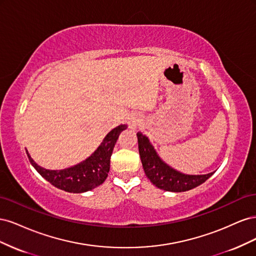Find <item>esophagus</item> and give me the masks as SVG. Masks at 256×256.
<instances>
[{
	"label": "esophagus",
	"mask_w": 256,
	"mask_h": 256,
	"mask_svg": "<svg viewBox=\"0 0 256 256\" xmlns=\"http://www.w3.org/2000/svg\"><path fill=\"white\" fill-rule=\"evenodd\" d=\"M129 127L131 129H136L138 126H140V124L142 122V116L138 113H131L129 115Z\"/></svg>",
	"instance_id": "obj_1"
}]
</instances>
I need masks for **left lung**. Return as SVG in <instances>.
Masks as SVG:
<instances>
[{
    "mask_svg": "<svg viewBox=\"0 0 256 256\" xmlns=\"http://www.w3.org/2000/svg\"><path fill=\"white\" fill-rule=\"evenodd\" d=\"M136 136L144 172L152 184L159 189L172 192L188 191L202 184L214 174L187 175L178 172L161 160L148 138L141 132H138Z\"/></svg>",
    "mask_w": 256,
    "mask_h": 256,
    "instance_id": "left-lung-1",
    "label": "left lung"
}]
</instances>
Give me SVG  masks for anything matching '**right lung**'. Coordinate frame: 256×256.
<instances>
[{
    "instance_id": "obj_1",
    "label": "right lung",
    "mask_w": 256,
    "mask_h": 256,
    "mask_svg": "<svg viewBox=\"0 0 256 256\" xmlns=\"http://www.w3.org/2000/svg\"><path fill=\"white\" fill-rule=\"evenodd\" d=\"M125 129H127V125H120L112 129L88 159L64 170L44 168L38 166L26 150L30 164L54 187L72 193H82L98 187L106 180L115 143L120 134Z\"/></svg>"
}]
</instances>
